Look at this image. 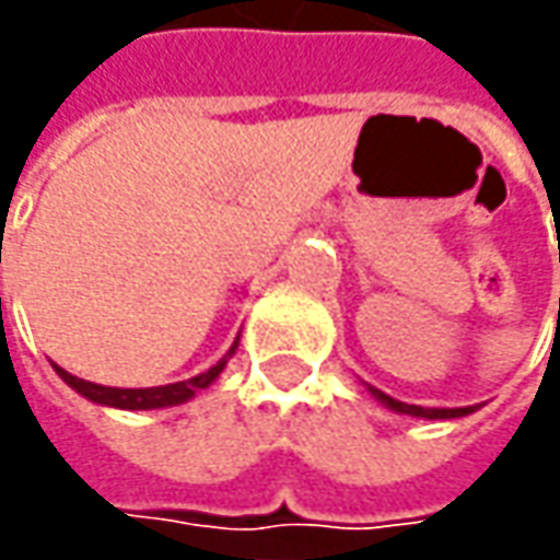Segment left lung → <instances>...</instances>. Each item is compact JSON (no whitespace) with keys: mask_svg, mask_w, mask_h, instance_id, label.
<instances>
[{"mask_svg":"<svg viewBox=\"0 0 560 560\" xmlns=\"http://www.w3.org/2000/svg\"><path fill=\"white\" fill-rule=\"evenodd\" d=\"M368 393H371L380 405H386L389 411H396V415H411V418H423V420H452V418H464V415H474V411H477V405H467V408H423V405H408V401H398V398L380 393V389H374V386H368Z\"/></svg>","mask_w":560,"mask_h":560,"instance_id":"left-lung-1","label":"left lung"}]
</instances>
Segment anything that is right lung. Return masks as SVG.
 I'll list each match as a JSON object with an SVG mask.
<instances>
[{"mask_svg": "<svg viewBox=\"0 0 560 560\" xmlns=\"http://www.w3.org/2000/svg\"><path fill=\"white\" fill-rule=\"evenodd\" d=\"M240 346V336L236 342L230 346L226 352L214 368H208L205 374L189 376V380H180V383H167V386H145V389H120V386H98V383H90V380H80V376L68 374L65 368L52 364L55 374L61 376L74 393H80L83 398L96 401V405H108V408H124V411H152V408H171V405H184L189 398L196 396L199 389H208L218 376L224 374L226 361L233 358Z\"/></svg>", "mask_w": 560, "mask_h": 560, "instance_id": "1", "label": "right lung"}]
</instances>
